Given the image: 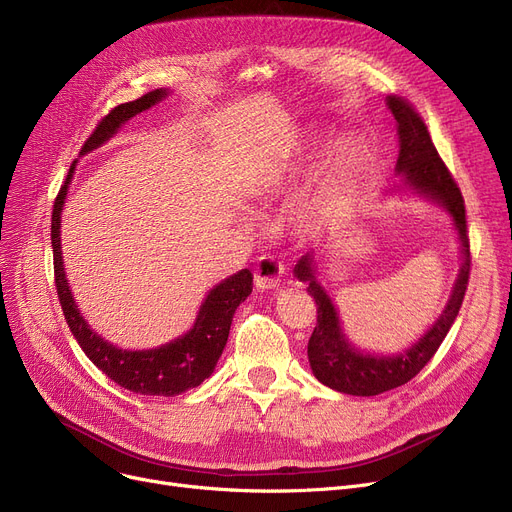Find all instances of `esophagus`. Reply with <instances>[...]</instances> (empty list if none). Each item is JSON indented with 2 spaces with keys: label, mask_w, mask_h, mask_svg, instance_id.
Returning <instances> with one entry per match:
<instances>
[{
  "label": "esophagus",
  "mask_w": 512,
  "mask_h": 512,
  "mask_svg": "<svg viewBox=\"0 0 512 512\" xmlns=\"http://www.w3.org/2000/svg\"><path fill=\"white\" fill-rule=\"evenodd\" d=\"M284 274V263L274 255L259 257L255 265V286L259 290H270L280 284V276Z\"/></svg>",
  "instance_id": "obj_1"
}]
</instances>
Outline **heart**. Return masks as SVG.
<instances>
[{"instance_id": "heart-1", "label": "heart", "mask_w": 512, "mask_h": 512, "mask_svg": "<svg viewBox=\"0 0 512 512\" xmlns=\"http://www.w3.org/2000/svg\"><path fill=\"white\" fill-rule=\"evenodd\" d=\"M357 159H359V151H357V147L351 141H342V143H338L330 151L326 164H324V170H321V182H324L326 191L332 193L334 188H338L340 184H344L348 178L353 176V172L357 168ZM274 182L276 180L272 178L270 184H274ZM270 184H265V186H270ZM324 213H326V199H324V195L307 197L301 203V209H299L301 222L305 226H315L321 220V215H324Z\"/></svg>"}]
</instances>
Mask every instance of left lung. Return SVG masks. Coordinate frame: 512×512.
Instances as JSON below:
<instances>
[{
	"instance_id": "8db88e82",
	"label": "left lung",
	"mask_w": 512,
	"mask_h": 512,
	"mask_svg": "<svg viewBox=\"0 0 512 512\" xmlns=\"http://www.w3.org/2000/svg\"><path fill=\"white\" fill-rule=\"evenodd\" d=\"M390 112L396 120L398 130V161L396 172L405 184L417 195H423L440 203L450 215L463 247V267L454 282L450 301L446 303L436 324L429 328L411 348L392 357L363 355L355 346L348 344L336 307L332 305L326 290L319 286L313 272V253L301 257L294 267V274L301 282H307V292L317 305V324L309 338L307 355L315 378L338 392L353 396H375L386 390H394L413 380L415 375L429 363L446 338L450 326L463 305L469 272H471V251L465 218V199L459 184L454 182L450 170L438 155L427 126L415 107L402 97H386Z\"/></svg>"
}]
</instances>
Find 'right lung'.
<instances>
[{
    "instance_id": "add662e5",
    "label": "right lung",
    "mask_w": 512,
    "mask_h": 512,
    "mask_svg": "<svg viewBox=\"0 0 512 512\" xmlns=\"http://www.w3.org/2000/svg\"><path fill=\"white\" fill-rule=\"evenodd\" d=\"M166 95V89H155L139 99L116 105L95 126L93 134L85 141L83 149H80V155H85L103 145L107 139H112L124 122L149 110L151 105L159 103ZM74 168L76 161H72L66 182L60 188L51 213L53 274H56L58 299L70 332L74 334L85 355L93 361V365H97L107 378L114 380L124 390L145 396H176L186 392L188 388H197L203 380L209 378L215 369V363L222 357L234 311L253 290V274L249 270H240L238 274L211 288L199 309L195 326L184 336L164 346L149 348V351H122V348L103 340L97 332L89 328L83 315H80L64 274L60 218Z\"/></svg>"
}]
</instances>
